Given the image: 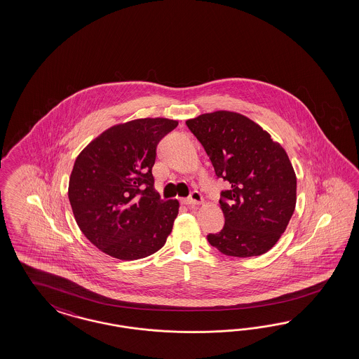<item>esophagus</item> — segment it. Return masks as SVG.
<instances>
[{"instance_id":"esophagus-1","label":"esophagus","mask_w":359,"mask_h":359,"mask_svg":"<svg viewBox=\"0 0 359 359\" xmlns=\"http://www.w3.org/2000/svg\"><path fill=\"white\" fill-rule=\"evenodd\" d=\"M185 204H188V205H200V204H204V197L201 196L200 192H197V191H194L191 196L184 200Z\"/></svg>"}]
</instances>
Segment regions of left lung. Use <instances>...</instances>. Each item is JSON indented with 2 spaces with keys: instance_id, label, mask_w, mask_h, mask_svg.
Segmentation results:
<instances>
[{
  "instance_id": "1",
  "label": "left lung",
  "mask_w": 359,
  "mask_h": 359,
  "mask_svg": "<svg viewBox=\"0 0 359 359\" xmlns=\"http://www.w3.org/2000/svg\"><path fill=\"white\" fill-rule=\"evenodd\" d=\"M218 177L229 182L219 208L225 226L209 243L229 257L271 250L296 207V174L282 144L246 116L217 110L185 121Z\"/></svg>"
}]
</instances>
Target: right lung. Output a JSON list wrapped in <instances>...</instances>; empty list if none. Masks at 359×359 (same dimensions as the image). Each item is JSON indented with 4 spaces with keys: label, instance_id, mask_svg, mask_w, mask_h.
Instances as JSON below:
<instances>
[{
    "label": "right lung",
    "instance_id": "add662e5",
    "mask_svg": "<svg viewBox=\"0 0 359 359\" xmlns=\"http://www.w3.org/2000/svg\"><path fill=\"white\" fill-rule=\"evenodd\" d=\"M176 126L161 117L118 123L79 154L68 198L83 234L109 257L146 258L171 234L180 205L161 200L151 170L156 144Z\"/></svg>",
    "mask_w": 359,
    "mask_h": 359
}]
</instances>
